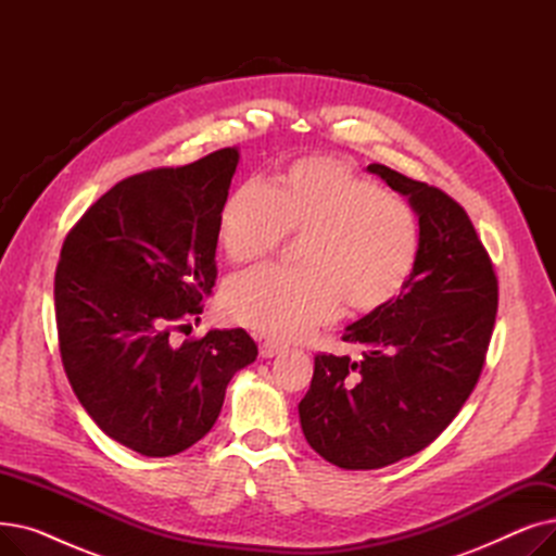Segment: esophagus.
Instances as JSON below:
<instances>
[{
	"instance_id": "34e87169",
	"label": "esophagus",
	"mask_w": 556,
	"mask_h": 556,
	"mask_svg": "<svg viewBox=\"0 0 556 556\" xmlns=\"http://www.w3.org/2000/svg\"><path fill=\"white\" fill-rule=\"evenodd\" d=\"M283 352V346L281 344H277V342H263L261 344V356L263 358H273V356H277V354H281Z\"/></svg>"
}]
</instances>
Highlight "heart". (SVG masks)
Returning <instances> with one entry per match:
<instances>
[{
    "mask_svg": "<svg viewBox=\"0 0 556 556\" xmlns=\"http://www.w3.org/2000/svg\"><path fill=\"white\" fill-rule=\"evenodd\" d=\"M288 237L302 239V270H250L223 293L231 323L273 340H302L333 323L342 300L354 313L390 306L421 245L410 204L327 155L290 162L273 187L248 182L223 204L218 241L231 261L268 258Z\"/></svg>",
    "mask_w": 556,
    "mask_h": 556,
    "instance_id": "heart-1",
    "label": "heart"
}]
</instances>
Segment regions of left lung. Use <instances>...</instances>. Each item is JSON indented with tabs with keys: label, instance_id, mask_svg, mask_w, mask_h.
<instances>
[{
	"label": "left lung",
	"instance_id": "1",
	"mask_svg": "<svg viewBox=\"0 0 556 556\" xmlns=\"http://www.w3.org/2000/svg\"><path fill=\"white\" fill-rule=\"evenodd\" d=\"M367 170L410 198L421 245L403 293L342 333L363 358L319 352L300 401L311 448L349 471L383 469L448 428L478 386L498 313V277L462 204L383 164Z\"/></svg>",
	"mask_w": 556,
	"mask_h": 556
}]
</instances>
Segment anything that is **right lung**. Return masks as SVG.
Returning a JSON list of instances; mask_svg holds the SVG:
<instances>
[{
    "label": "right lung",
    "instance_id": "add662e5",
    "mask_svg": "<svg viewBox=\"0 0 556 556\" xmlns=\"http://www.w3.org/2000/svg\"><path fill=\"white\" fill-rule=\"evenodd\" d=\"M237 149L116 182L67 231L55 329L74 394L114 442L178 455L212 430L227 383L258 349L245 329L173 346L218 277V218Z\"/></svg>",
    "mask_w": 556,
    "mask_h": 556
}]
</instances>
